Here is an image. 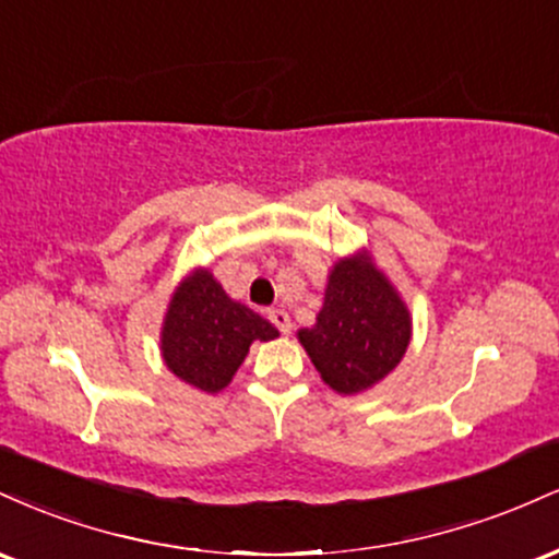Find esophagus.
Masks as SVG:
<instances>
[{
	"instance_id": "34e87169",
	"label": "esophagus",
	"mask_w": 559,
	"mask_h": 559,
	"mask_svg": "<svg viewBox=\"0 0 559 559\" xmlns=\"http://www.w3.org/2000/svg\"><path fill=\"white\" fill-rule=\"evenodd\" d=\"M267 320H271V323L281 333H292V318H288V312L281 310V307H273V310H267Z\"/></svg>"
}]
</instances>
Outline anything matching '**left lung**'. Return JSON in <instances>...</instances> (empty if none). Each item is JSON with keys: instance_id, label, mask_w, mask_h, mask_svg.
<instances>
[{"instance_id": "obj_1", "label": "left lung", "mask_w": 559, "mask_h": 559, "mask_svg": "<svg viewBox=\"0 0 559 559\" xmlns=\"http://www.w3.org/2000/svg\"><path fill=\"white\" fill-rule=\"evenodd\" d=\"M297 336L336 394H360L400 365L413 318L373 258L357 252L331 267L316 325Z\"/></svg>"}]
</instances>
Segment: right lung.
Segmentation results:
<instances>
[{
	"mask_svg": "<svg viewBox=\"0 0 559 559\" xmlns=\"http://www.w3.org/2000/svg\"><path fill=\"white\" fill-rule=\"evenodd\" d=\"M278 336L273 323L230 299L215 275L191 271L173 292L159 349L173 376L207 394L226 389L252 342Z\"/></svg>",
	"mask_w": 559,
	"mask_h": 559,
	"instance_id": "1",
	"label": "right lung"
}]
</instances>
